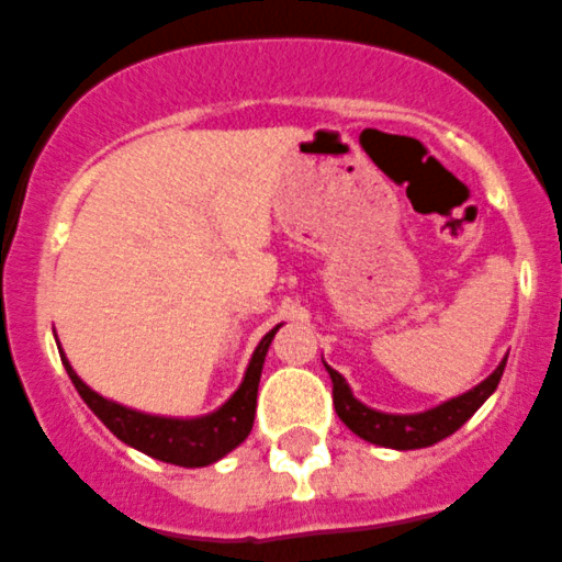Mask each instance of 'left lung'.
I'll return each mask as SVG.
<instances>
[{"label": "left lung", "mask_w": 562, "mask_h": 562, "mask_svg": "<svg viewBox=\"0 0 562 562\" xmlns=\"http://www.w3.org/2000/svg\"><path fill=\"white\" fill-rule=\"evenodd\" d=\"M505 363L502 360L499 369L494 374L482 380L480 385L471 387L469 393L458 396V400H449L443 405L432 407L427 413H416V416H393V413H380L366 407L363 402H358L346 385L344 376L335 369H329V380H333V405L338 413L340 422L352 429L355 435H360L369 443L387 449H424L432 447L438 440L449 438L452 432H458L476 411H480L482 402L496 391L502 374H505Z\"/></svg>", "instance_id": "1"}]
</instances>
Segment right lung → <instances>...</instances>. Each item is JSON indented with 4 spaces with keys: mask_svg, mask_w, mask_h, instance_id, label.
I'll return each mask as SVG.
<instances>
[{
    "mask_svg": "<svg viewBox=\"0 0 562 562\" xmlns=\"http://www.w3.org/2000/svg\"><path fill=\"white\" fill-rule=\"evenodd\" d=\"M280 329L277 324L260 344H257L255 355L249 360L244 382L238 391L227 400V405L218 407L216 413L202 418H162V416H146V413L130 411L124 405L104 400L97 391L86 385L75 369L68 366L66 355H60L63 366H66L68 376L75 382L77 393H80L86 405L99 416V422L110 429L119 440H124L127 447H135L138 452L149 454V458L162 460V463L186 465V469H199V465L216 463L227 452H233L238 443H244L246 435L251 432L255 424V407H257V385H260V371H263L266 352Z\"/></svg>",
    "mask_w": 562,
    "mask_h": 562,
    "instance_id": "add662e5",
    "label": "right lung"
}]
</instances>
